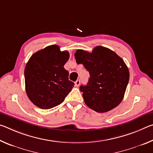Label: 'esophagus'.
<instances>
[{
  "mask_svg": "<svg viewBox=\"0 0 153 153\" xmlns=\"http://www.w3.org/2000/svg\"><path fill=\"white\" fill-rule=\"evenodd\" d=\"M80 84V79H77V81L75 82V86L76 87H78Z\"/></svg>",
  "mask_w": 153,
  "mask_h": 153,
  "instance_id": "34e87169",
  "label": "esophagus"
}]
</instances>
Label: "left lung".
Returning <instances> with one entry per match:
<instances>
[{
    "label": "left lung",
    "instance_id": "left-lung-1",
    "mask_svg": "<svg viewBox=\"0 0 153 153\" xmlns=\"http://www.w3.org/2000/svg\"><path fill=\"white\" fill-rule=\"evenodd\" d=\"M76 63L83 64L89 71L90 78L80 91L86 105L98 113L112 110L122 101L129 73L120 56L109 48L98 46L92 53L77 50Z\"/></svg>",
    "mask_w": 153,
    "mask_h": 153
}]
</instances>
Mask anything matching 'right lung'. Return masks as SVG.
Here are the masks:
<instances>
[{"mask_svg":"<svg viewBox=\"0 0 153 153\" xmlns=\"http://www.w3.org/2000/svg\"><path fill=\"white\" fill-rule=\"evenodd\" d=\"M69 58L68 51H61L54 45L36 52L29 59L24 70L25 91L38 107H55L71 92L74 83L69 80V72L64 68Z\"/></svg>","mask_w":153,"mask_h":153,"instance_id":"1","label":"right lung"}]
</instances>
